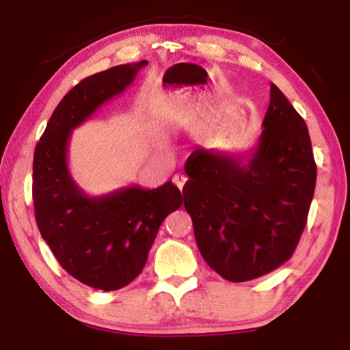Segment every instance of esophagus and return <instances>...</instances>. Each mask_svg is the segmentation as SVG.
Wrapping results in <instances>:
<instances>
[{
  "label": "esophagus",
  "instance_id": "esophagus-1",
  "mask_svg": "<svg viewBox=\"0 0 350 350\" xmlns=\"http://www.w3.org/2000/svg\"><path fill=\"white\" fill-rule=\"evenodd\" d=\"M173 182L176 183V187L180 189L182 191V188H183V185H185V182H187V176H183V174H176L174 177H173Z\"/></svg>",
  "mask_w": 350,
  "mask_h": 350
}]
</instances>
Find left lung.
<instances>
[{
	"mask_svg": "<svg viewBox=\"0 0 350 350\" xmlns=\"http://www.w3.org/2000/svg\"><path fill=\"white\" fill-rule=\"evenodd\" d=\"M256 146L188 157L183 205L205 262L232 282L254 280L292 256L315 193L317 165L304 118L270 85Z\"/></svg>",
	"mask_w": 350,
	"mask_h": 350,
	"instance_id": "1",
	"label": "left lung"
}]
</instances>
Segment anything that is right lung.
<instances>
[{"mask_svg": "<svg viewBox=\"0 0 350 350\" xmlns=\"http://www.w3.org/2000/svg\"><path fill=\"white\" fill-rule=\"evenodd\" d=\"M146 64H120L81 80L52 112L33 154L32 194L41 236L70 276L105 292L125 287L142 273L159 227L182 205V194L167 182L88 196L70 176L69 140Z\"/></svg>", "mask_w": 350, "mask_h": 350, "instance_id": "right-lung-1", "label": "right lung"}]
</instances>
